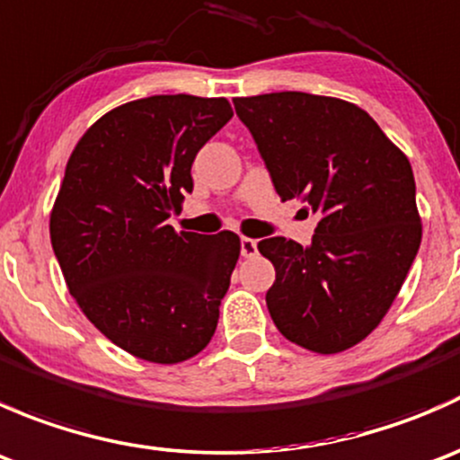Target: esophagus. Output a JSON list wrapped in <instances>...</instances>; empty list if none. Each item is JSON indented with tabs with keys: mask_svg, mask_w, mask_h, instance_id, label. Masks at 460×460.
<instances>
[{
	"mask_svg": "<svg viewBox=\"0 0 460 460\" xmlns=\"http://www.w3.org/2000/svg\"><path fill=\"white\" fill-rule=\"evenodd\" d=\"M240 252H243L244 258H252L258 253V243L253 238H243L240 240Z\"/></svg>",
	"mask_w": 460,
	"mask_h": 460,
	"instance_id": "34e87169",
	"label": "esophagus"
}]
</instances>
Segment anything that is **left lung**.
Segmentation results:
<instances>
[{
    "label": "left lung",
    "instance_id": "1",
    "mask_svg": "<svg viewBox=\"0 0 460 460\" xmlns=\"http://www.w3.org/2000/svg\"><path fill=\"white\" fill-rule=\"evenodd\" d=\"M280 200L320 220L312 247L267 238L273 324L287 341L338 354L369 336L420 247L411 164L360 106L298 91L235 97Z\"/></svg>",
    "mask_w": 460,
    "mask_h": 460
}]
</instances>
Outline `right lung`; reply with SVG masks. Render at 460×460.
I'll use <instances>...</instances> for the list:
<instances>
[{"mask_svg": "<svg viewBox=\"0 0 460 460\" xmlns=\"http://www.w3.org/2000/svg\"><path fill=\"white\" fill-rule=\"evenodd\" d=\"M231 115L225 97L133 100L91 124L66 162L53 252L84 316L136 358L182 363L216 333L240 238L175 231L166 217L193 191L198 151Z\"/></svg>", "mask_w": 460, "mask_h": 460, "instance_id": "obj_1", "label": "right lung"}]
</instances>
